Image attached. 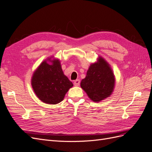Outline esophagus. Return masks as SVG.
Here are the masks:
<instances>
[{"mask_svg":"<svg viewBox=\"0 0 152 152\" xmlns=\"http://www.w3.org/2000/svg\"><path fill=\"white\" fill-rule=\"evenodd\" d=\"M80 80L79 79H77L74 81V82H73V84H74V86H79L80 85Z\"/></svg>","mask_w":152,"mask_h":152,"instance_id":"1","label":"esophagus"}]
</instances>
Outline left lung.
Listing matches in <instances>:
<instances>
[{
    "label": "left lung",
    "instance_id": "left-lung-1",
    "mask_svg": "<svg viewBox=\"0 0 152 152\" xmlns=\"http://www.w3.org/2000/svg\"><path fill=\"white\" fill-rule=\"evenodd\" d=\"M80 86L94 102H99L112 94L115 86V77L109 64L99 56L91 64Z\"/></svg>",
    "mask_w": 152,
    "mask_h": 152
}]
</instances>
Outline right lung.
<instances>
[{"mask_svg": "<svg viewBox=\"0 0 152 152\" xmlns=\"http://www.w3.org/2000/svg\"><path fill=\"white\" fill-rule=\"evenodd\" d=\"M51 62L49 64L47 61ZM31 86L40 100L47 104L60 103L73 86L72 82L64 75L59 59L44 61L34 73Z\"/></svg>", "mask_w": 152, "mask_h": 152, "instance_id": "add662e5", "label": "right lung"}]
</instances>
